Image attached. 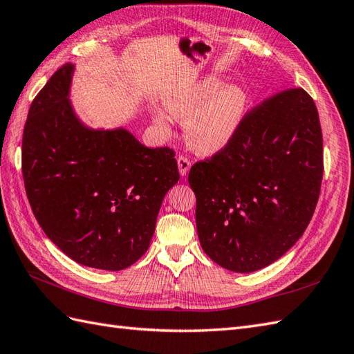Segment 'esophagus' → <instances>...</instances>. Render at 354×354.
Here are the masks:
<instances>
[{
    "mask_svg": "<svg viewBox=\"0 0 354 354\" xmlns=\"http://www.w3.org/2000/svg\"><path fill=\"white\" fill-rule=\"evenodd\" d=\"M189 167H192V161H189L187 157L184 156H179L178 157V169H179V174L180 176H187Z\"/></svg>",
    "mask_w": 354,
    "mask_h": 354,
    "instance_id": "obj_1",
    "label": "esophagus"
}]
</instances>
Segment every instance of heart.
Here are the masks:
<instances>
[{
	"label": "heart",
	"mask_w": 354,
	"mask_h": 354,
	"mask_svg": "<svg viewBox=\"0 0 354 354\" xmlns=\"http://www.w3.org/2000/svg\"><path fill=\"white\" fill-rule=\"evenodd\" d=\"M169 115L184 121L185 142L194 152L214 156L238 134L247 109V95L238 85H223L212 77L179 84L162 95ZM161 133H170L169 118L153 112Z\"/></svg>",
	"instance_id": "b5f03b06"
}]
</instances>
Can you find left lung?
<instances>
[{
    "mask_svg": "<svg viewBox=\"0 0 354 354\" xmlns=\"http://www.w3.org/2000/svg\"><path fill=\"white\" fill-rule=\"evenodd\" d=\"M322 178L314 100L302 88L266 98L245 113L227 147L189 170L203 251L241 274L274 263L310 224Z\"/></svg>",
    "mask_w": 354,
    "mask_h": 354,
    "instance_id": "left-lung-1",
    "label": "left lung"
}]
</instances>
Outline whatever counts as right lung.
Wrapping results in <instances>:
<instances>
[{"instance_id":"right-lung-1","label":"right lung","mask_w":354,"mask_h":354,"mask_svg":"<svg viewBox=\"0 0 354 354\" xmlns=\"http://www.w3.org/2000/svg\"><path fill=\"white\" fill-rule=\"evenodd\" d=\"M73 64L58 68L32 100L22 138L26 196L40 227L77 263L121 270L156 230L179 180L175 152L147 148L125 129L93 130L68 100Z\"/></svg>"}]
</instances>
